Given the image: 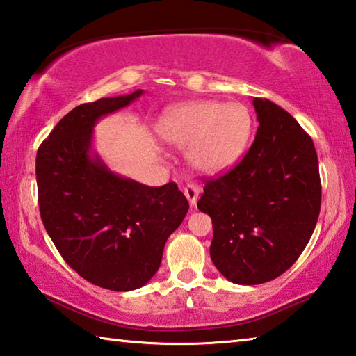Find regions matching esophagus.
I'll list each match as a JSON object with an SVG mask.
<instances>
[{
	"instance_id": "esophagus-1",
	"label": "esophagus",
	"mask_w": 356,
	"mask_h": 356,
	"mask_svg": "<svg viewBox=\"0 0 356 356\" xmlns=\"http://www.w3.org/2000/svg\"><path fill=\"white\" fill-rule=\"evenodd\" d=\"M184 195L186 199H188L190 205H196L199 195H200V186L196 184H188L184 188Z\"/></svg>"
}]
</instances>
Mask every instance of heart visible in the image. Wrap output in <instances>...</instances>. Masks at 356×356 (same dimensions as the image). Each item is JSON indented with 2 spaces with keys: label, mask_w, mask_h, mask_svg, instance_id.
Returning <instances> with one entry per match:
<instances>
[{
  "label": "heart",
  "mask_w": 356,
  "mask_h": 356,
  "mask_svg": "<svg viewBox=\"0 0 356 356\" xmlns=\"http://www.w3.org/2000/svg\"><path fill=\"white\" fill-rule=\"evenodd\" d=\"M157 131L166 143L188 147V161L195 170L221 174L244 157L254 118L240 102L191 101L168 108Z\"/></svg>",
  "instance_id": "obj_1"
}]
</instances>
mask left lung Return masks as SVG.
Masks as SVG:
<instances>
[{
  "label": "left lung",
  "instance_id": "obj_1",
  "mask_svg": "<svg viewBox=\"0 0 356 356\" xmlns=\"http://www.w3.org/2000/svg\"><path fill=\"white\" fill-rule=\"evenodd\" d=\"M258 129L234 170L204 186L197 209L213 222L210 257L236 285H260L293 266L321 211L313 140L269 99L254 98Z\"/></svg>",
  "mask_w": 356,
  "mask_h": 356
}]
</instances>
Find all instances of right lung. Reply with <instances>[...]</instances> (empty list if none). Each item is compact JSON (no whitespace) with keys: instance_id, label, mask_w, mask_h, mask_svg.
I'll list each match as a JSON object with an SVG mask.
<instances>
[{"instance_id":"right-lung-1","label":"right lung","mask_w":356,"mask_h":356,"mask_svg":"<svg viewBox=\"0 0 356 356\" xmlns=\"http://www.w3.org/2000/svg\"><path fill=\"white\" fill-rule=\"evenodd\" d=\"M143 95L74 107L37 151L38 207L44 229L82 279L112 291L145 286L188 200L174 182L147 186L120 176L93 149L95 126Z\"/></svg>"}]
</instances>
